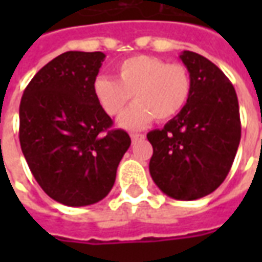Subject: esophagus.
<instances>
[{"mask_svg": "<svg viewBox=\"0 0 262 262\" xmlns=\"http://www.w3.org/2000/svg\"><path fill=\"white\" fill-rule=\"evenodd\" d=\"M132 137V142L135 143L137 140H140V139H144V135H140V133H130Z\"/></svg>", "mask_w": 262, "mask_h": 262, "instance_id": "esophagus-1", "label": "esophagus"}]
</instances>
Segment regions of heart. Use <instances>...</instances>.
<instances>
[{
  "label": "heart",
  "instance_id": "obj_1",
  "mask_svg": "<svg viewBox=\"0 0 262 262\" xmlns=\"http://www.w3.org/2000/svg\"><path fill=\"white\" fill-rule=\"evenodd\" d=\"M192 90L189 70L181 63H168L156 56L137 54L116 66V80L101 75L94 82V94L103 112L120 118L125 129H142L156 118L159 122L176 118L185 108Z\"/></svg>",
  "mask_w": 262,
  "mask_h": 262
}]
</instances>
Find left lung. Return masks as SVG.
<instances>
[{
    "label": "left lung",
    "instance_id": "1",
    "mask_svg": "<svg viewBox=\"0 0 262 262\" xmlns=\"http://www.w3.org/2000/svg\"><path fill=\"white\" fill-rule=\"evenodd\" d=\"M192 90L185 108L163 129L147 133L150 176L168 196L193 201L225 181L236 157L242 123L234 86L210 60L182 52Z\"/></svg>",
    "mask_w": 262,
    "mask_h": 262
}]
</instances>
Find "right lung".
Returning <instances> with one entry per match:
<instances>
[{
    "label": "right lung",
    "instance_id": "1",
    "mask_svg": "<svg viewBox=\"0 0 262 262\" xmlns=\"http://www.w3.org/2000/svg\"><path fill=\"white\" fill-rule=\"evenodd\" d=\"M102 52H66L31 80L19 105V142L31 172L67 206L99 202L112 189L130 137L94 94Z\"/></svg>",
    "mask_w": 262,
    "mask_h": 262
}]
</instances>
